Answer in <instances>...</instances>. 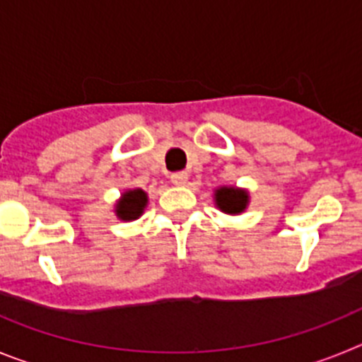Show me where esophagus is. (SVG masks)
Returning <instances> with one entry per match:
<instances>
[{
	"mask_svg": "<svg viewBox=\"0 0 362 362\" xmlns=\"http://www.w3.org/2000/svg\"><path fill=\"white\" fill-rule=\"evenodd\" d=\"M187 179H188L187 172H174V174L170 175V181L174 185H185L187 183Z\"/></svg>",
	"mask_w": 362,
	"mask_h": 362,
	"instance_id": "34e87169",
	"label": "esophagus"
}]
</instances>
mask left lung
<instances>
[{"mask_svg":"<svg viewBox=\"0 0 362 362\" xmlns=\"http://www.w3.org/2000/svg\"><path fill=\"white\" fill-rule=\"evenodd\" d=\"M216 203L223 212L241 214L248 203V194L239 188L223 187L216 192Z\"/></svg>","mask_w":362,"mask_h":362,"instance_id":"obj_1","label":"left lung"}]
</instances>
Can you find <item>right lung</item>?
<instances>
[{
  "instance_id": "obj_1",
  "label": "right lung",
  "mask_w": 362,
  "mask_h": 362,
  "mask_svg": "<svg viewBox=\"0 0 362 362\" xmlns=\"http://www.w3.org/2000/svg\"><path fill=\"white\" fill-rule=\"evenodd\" d=\"M146 194L143 190H129L127 194H123L121 201L117 203L116 214L117 217L124 221L137 219V217L143 214V209L146 206Z\"/></svg>"
}]
</instances>
